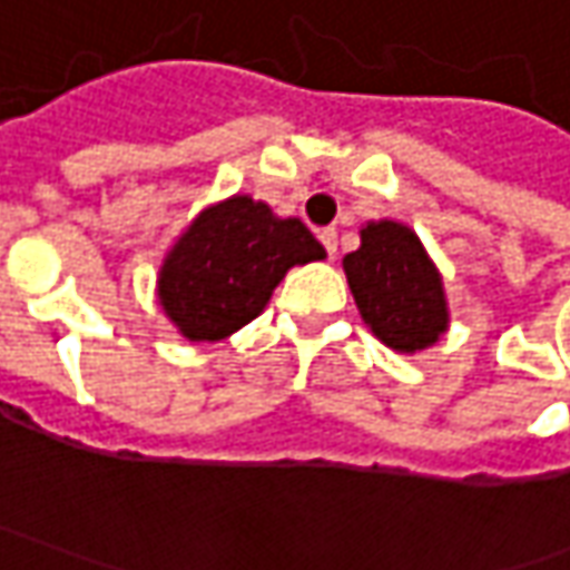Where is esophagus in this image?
Instances as JSON below:
<instances>
[{
	"mask_svg": "<svg viewBox=\"0 0 570 570\" xmlns=\"http://www.w3.org/2000/svg\"><path fill=\"white\" fill-rule=\"evenodd\" d=\"M320 244L326 247V253H330V259L336 256V228H323L320 230Z\"/></svg>",
	"mask_w": 570,
	"mask_h": 570,
	"instance_id": "34e87169",
	"label": "esophagus"
}]
</instances>
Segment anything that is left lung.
Listing matches in <instances>:
<instances>
[{
	"label": "left lung",
	"mask_w": 570,
	"mask_h": 570,
	"mask_svg": "<svg viewBox=\"0 0 570 570\" xmlns=\"http://www.w3.org/2000/svg\"><path fill=\"white\" fill-rule=\"evenodd\" d=\"M358 234L362 247L342 259L358 314L386 348L425 352L450 330L444 275L403 222H367Z\"/></svg>",
	"instance_id": "left-lung-1"
}]
</instances>
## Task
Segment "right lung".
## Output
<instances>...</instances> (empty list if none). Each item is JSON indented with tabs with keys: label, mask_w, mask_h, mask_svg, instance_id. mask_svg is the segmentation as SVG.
<instances>
[{
	"label": "right lung",
	"mask_w": 570,
	"mask_h": 570,
	"mask_svg": "<svg viewBox=\"0 0 570 570\" xmlns=\"http://www.w3.org/2000/svg\"><path fill=\"white\" fill-rule=\"evenodd\" d=\"M326 250L301 218H278L263 199L234 193L206 206L165 253L155 295L189 342H222L256 320L292 266Z\"/></svg>",
	"instance_id": "1"
}]
</instances>
